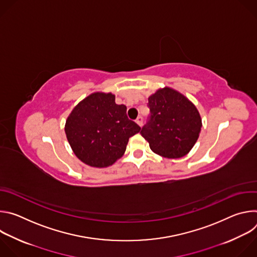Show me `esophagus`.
Masks as SVG:
<instances>
[{
  "label": "esophagus",
  "instance_id": "obj_1",
  "mask_svg": "<svg viewBox=\"0 0 257 257\" xmlns=\"http://www.w3.org/2000/svg\"><path fill=\"white\" fill-rule=\"evenodd\" d=\"M136 123H137L139 126H142V124H143V117H142V116H139V117L136 119Z\"/></svg>",
  "mask_w": 257,
  "mask_h": 257
}]
</instances>
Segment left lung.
Returning a JSON list of instances; mask_svg holds the SVG:
<instances>
[{
  "instance_id": "obj_1",
  "label": "left lung",
  "mask_w": 257,
  "mask_h": 257,
  "mask_svg": "<svg viewBox=\"0 0 257 257\" xmlns=\"http://www.w3.org/2000/svg\"><path fill=\"white\" fill-rule=\"evenodd\" d=\"M151 116L140 133L151 150L164 158L179 159L194 146L202 123L196 106L170 88L159 89L149 97Z\"/></svg>"
}]
</instances>
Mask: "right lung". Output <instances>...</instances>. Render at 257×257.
I'll return each instance as SVG.
<instances>
[{
	"mask_svg": "<svg viewBox=\"0 0 257 257\" xmlns=\"http://www.w3.org/2000/svg\"><path fill=\"white\" fill-rule=\"evenodd\" d=\"M126 111V105L115 102L114 94L103 92L91 93L73 108L65 133L81 162L105 168L124 155L129 138L141 129Z\"/></svg>",
	"mask_w": 257,
	"mask_h": 257,
	"instance_id": "1",
	"label": "right lung"
}]
</instances>
